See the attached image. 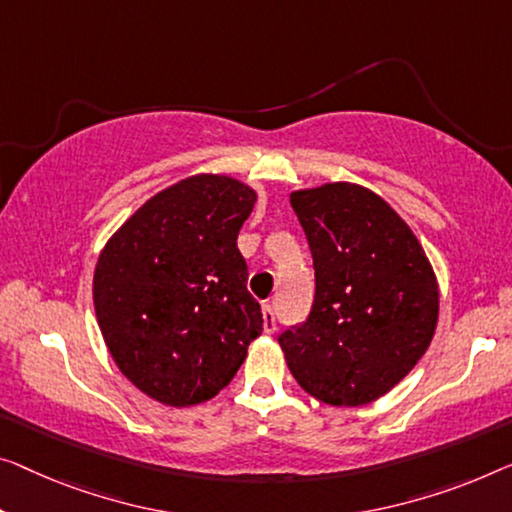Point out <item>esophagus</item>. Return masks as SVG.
I'll return each mask as SVG.
<instances>
[{
    "mask_svg": "<svg viewBox=\"0 0 512 512\" xmlns=\"http://www.w3.org/2000/svg\"><path fill=\"white\" fill-rule=\"evenodd\" d=\"M262 312H264V331L273 333V331H276V312H273V303L264 301Z\"/></svg>",
    "mask_w": 512,
    "mask_h": 512,
    "instance_id": "esophagus-1",
    "label": "esophagus"
}]
</instances>
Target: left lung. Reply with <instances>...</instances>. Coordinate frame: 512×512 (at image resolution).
<instances>
[{"mask_svg": "<svg viewBox=\"0 0 512 512\" xmlns=\"http://www.w3.org/2000/svg\"><path fill=\"white\" fill-rule=\"evenodd\" d=\"M317 292L308 322L280 335L294 379L333 407L379 400L414 370L439 319V282L421 241L370 188L294 190Z\"/></svg>", "mask_w": 512, "mask_h": 512, "instance_id": "1", "label": "left lung"}]
</instances>
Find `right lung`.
<instances>
[{
  "mask_svg": "<svg viewBox=\"0 0 512 512\" xmlns=\"http://www.w3.org/2000/svg\"><path fill=\"white\" fill-rule=\"evenodd\" d=\"M255 188L193 174L149 197L98 255L94 308L117 368L167 407L207 402L262 333L236 236Z\"/></svg>",
  "mask_w": 512,
  "mask_h": 512,
  "instance_id": "obj_1",
  "label": "right lung"
}]
</instances>
